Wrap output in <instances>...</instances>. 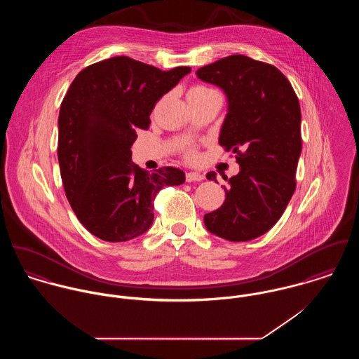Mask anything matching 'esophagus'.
Here are the masks:
<instances>
[{
	"label": "esophagus",
	"instance_id": "obj_1",
	"mask_svg": "<svg viewBox=\"0 0 359 359\" xmlns=\"http://www.w3.org/2000/svg\"><path fill=\"white\" fill-rule=\"evenodd\" d=\"M185 180H187V182H199V181H203V180H205V175L201 174V172L189 171V172H187Z\"/></svg>",
	"mask_w": 359,
	"mask_h": 359
}]
</instances>
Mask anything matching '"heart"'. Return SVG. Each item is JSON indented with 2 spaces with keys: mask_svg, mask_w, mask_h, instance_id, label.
I'll return each instance as SVG.
<instances>
[{
  "mask_svg": "<svg viewBox=\"0 0 359 359\" xmlns=\"http://www.w3.org/2000/svg\"><path fill=\"white\" fill-rule=\"evenodd\" d=\"M210 91H211V90L207 88L205 86H195L194 88L189 90L188 95H201V94H205V93H210ZM184 154H185V157H187L188 160H195L196 156H198L195 148H191V147L184 151Z\"/></svg>",
  "mask_w": 359,
  "mask_h": 359,
  "instance_id": "obj_1",
  "label": "heart"
}]
</instances>
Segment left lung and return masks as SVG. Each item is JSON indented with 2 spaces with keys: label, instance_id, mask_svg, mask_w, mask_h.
<instances>
[{
  "label": "left lung",
  "instance_id": "8db88e82",
  "mask_svg": "<svg viewBox=\"0 0 359 359\" xmlns=\"http://www.w3.org/2000/svg\"><path fill=\"white\" fill-rule=\"evenodd\" d=\"M198 77L222 88L228 98L219 145L241 165L229 178L222 205L205 215V228L226 241L246 242L268 232L296 189L302 154L299 98L275 66L231 55L201 67ZM207 180L215 181V172Z\"/></svg>",
  "mask_w": 359,
  "mask_h": 359
}]
</instances>
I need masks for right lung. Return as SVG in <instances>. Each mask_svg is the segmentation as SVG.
<instances>
[{
    "label": "right lung",
    "instance_id": "right-lung-1",
    "mask_svg": "<svg viewBox=\"0 0 359 359\" xmlns=\"http://www.w3.org/2000/svg\"><path fill=\"white\" fill-rule=\"evenodd\" d=\"M189 72L113 56L87 66L70 84L57 118L60 177L74 214L97 238L126 242L145 233L158 191L185 182L175 167L142 170L131 161V147L137 128H149L156 102Z\"/></svg>",
    "mask_w": 359,
    "mask_h": 359
}]
</instances>
